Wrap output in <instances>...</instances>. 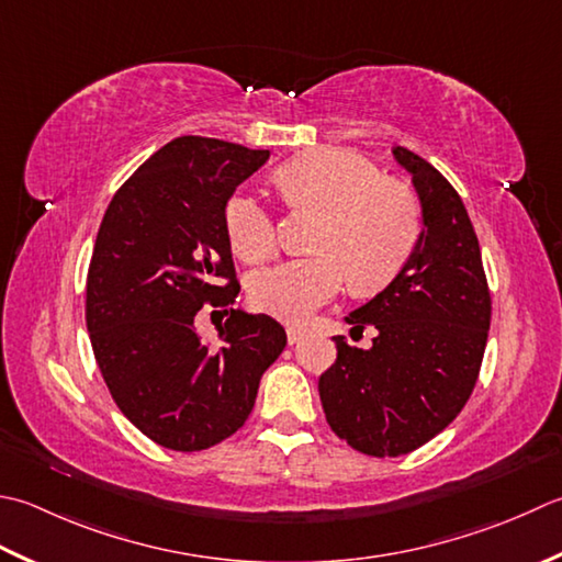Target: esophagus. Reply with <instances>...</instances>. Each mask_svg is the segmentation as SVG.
I'll return each mask as SVG.
<instances>
[{
	"label": "esophagus",
	"mask_w": 562,
	"mask_h": 562,
	"mask_svg": "<svg viewBox=\"0 0 562 562\" xmlns=\"http://www.w3.org/2000/svg\"><path fill=\"white\" fill-rule=\"evenodd\" d=\"M302 338H304V328L288 326V340H290V344H300Z\"/></svg>",
	"instance_id": "esophagus-1"
}]
</instances>
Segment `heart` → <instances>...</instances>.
<instances>
[{"label":"heart","instance_id":"obj_1","mask_svg":"<svg viewBox=\"0 0 562 562\" xmlns=\"http://www.w3.org/2000/svg\"><path fill=\"white\" fill-rule=\"evenodd\" d=\"M274 182L292 206L322 214L314 238L318 256L280 262L250 280L258 310L282 322H306L340 292L346 274L360 292L382 288L419 244L422 206L414 192L384 180L375 165L350 153L294 158L282 165ZM226 234L246 262L266 260L274 250L272 218L252 194L231 196Z\"/></svg>","mask_w":562,"mask_h":562}]
</instances>
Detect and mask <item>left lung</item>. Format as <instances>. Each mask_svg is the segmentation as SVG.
<instances>
[{
  "label": "left lung",
  "instance_id": "1",
  "mask_svg": "<svg viewBox=\"0 0 562 562\" xmlns=\"http://www.w3.org/2000/svg\"><path fill=\"white\" fill-rule=\"evenodd\" d=\"M422 206V236L392 282L346 324L378 336L362 350L336 338L318 378L328 426L360 453H412L463 409L490 331V290L465 204L431 162L397 146ZM350 328V331H353Z\"/></svg>",
  "mask_w": 562,
  "mask_h": 562
}]
</instances>
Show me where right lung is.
Wrapping results in <instances>:
<instances>
[{"mask_svg": "<svg viewBox=\"0 0 562 562\" xmlns=\"http://www.w3.org/2000/svg\"><path fill=\"white\" fill-rule=\"evenodd\" d=\"M268 158L218 138H175L131 175L99 226L87 331L116 406L162 448L192 453L236 434L288 346L272 316L240 306L216 346L194 326L206 302L236 300L226 204Z\"/></svg>", "mask_w": 562, "mask_h": 562, "instance_id": "obj_1", "label": "right lung"}]
</instances>
